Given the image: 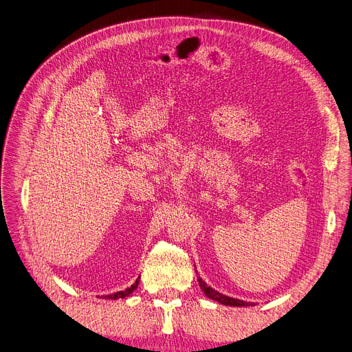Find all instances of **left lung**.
Masks as SVG:
<instances>
[{
    "label": "left lung",
    "instance_id": "8db88e82",
    "mask_svg": "<svg viewBox=\"0 0 352 352\" xmlns=\"http://www.w3.org/2000/svg\"><path fill=\"white\" fill-rule=\"evenodd\" d=\"M198 280H199V285L202 287V291L205 292V295L208 298H210L212 300H216V302H219L221 305H226V306H252V303H248V302H244L240 299H233V298H229V296H225V295L216 292L214 289H212L210 286H208L201 278H198Z\"/></svg>",
    "mask_w": 352,
    "mask_h": 352
}]
</instances>
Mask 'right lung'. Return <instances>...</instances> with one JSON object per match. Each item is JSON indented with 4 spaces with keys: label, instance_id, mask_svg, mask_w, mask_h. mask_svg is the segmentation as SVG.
Returning <instances> with one entry per match:
<instances>
[{
    "label": "right lung",
    "instance_id": "add662e5",
    "mask_svg": "<svg viewBox=\"0 0 352 352\" xmlns=\"http://www.w3.org/2000/svg\"><path fill=\"white\" fill-rule=\"evenodd\" d=\"M139 279L140 278H138L136 279V282L131 286V287H127L126 291H122V292H116V294H113V295H108V296H105V299H120V298H126V296H129L133 291H136V287H138V283H139Z\"/></svg>",
    "mask_w": 352,
    "mask_h": 352
}]
</instances>
